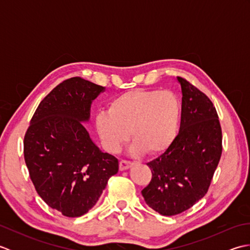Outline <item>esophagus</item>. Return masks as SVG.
<instances>
[{
    "label": "esophagus",
    "mask_w": 250,
    "mask_h": 250,
    "mask_svg": "<svg viewBox=\"0 0 250 250\" xmlns=\"http://www.w3.org/2000/svg\"><path fill=\"white\" fill-rule=\"evenodd\" d=\"M132 163L131 161H129V160H121L120 162H119V168H120V171H125V169H128V168H130L131 167H132Z\"/></svg>",
    "instance_id": "obj_1"
}]
</instances>
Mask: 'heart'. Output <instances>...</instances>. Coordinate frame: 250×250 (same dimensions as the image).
I'll return each instance as SVG.
<instances>
[{
	"label": "heart",
	"mask_w": 250,
	"mask_h": 250,
	"mask_svg": "<svg viewBox=\"0 0 250 250\" xmlns=\"http://www.w3.org/2000/svg\"><path fill=\"white\" fill-rule=\"evenodd\" d=\"M179 115V100L171 90L134 89L111 100L108 111H99L95 128L108 151H118L130 131L132 151L156 155L171 145Z\"/></svg>",
	"instance_id": "1"
}]
</instances>
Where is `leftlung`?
<instances>
[{
  "instance_id": "obj_1",
  "label": "left lung",
  "mask_w": 250,
  "mask_h": 250,
  "mask_svg": "<svg viewBox=\"0 0 250 250\" xmlns=\"http://www.w3.org/2000/svg\"><path fill=\"white\" fill-rule=\"evenodd\" d=\"M182 86L179 133L160 157L147 163L152 177L142 190L146 204L163 216L192 207L207 193L222 152V132L213 102L177 77Z\"/></svg>"
}]
</instances>
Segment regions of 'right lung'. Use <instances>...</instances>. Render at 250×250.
I'll return each mask as SVG.
<instances>
[{
	"instance_id": "right-lung-1",
	"label": "right lung",
	"mask_w": 250,
	"mask_h": 250,
	"mask_svg": "<svg viewBox=\"0 0 250 250\" xmlns=\"http://www.w3.org/2000/svg\"><path fill=\"white\" fill-rule=\"evenodd\" d=\"M102 91L82 77L66 79L43 99L25 132L24 161L36 192L65 217L91 209L118 172V159L101 151L83 125Z\"/></svg>"
}]
</instances>
